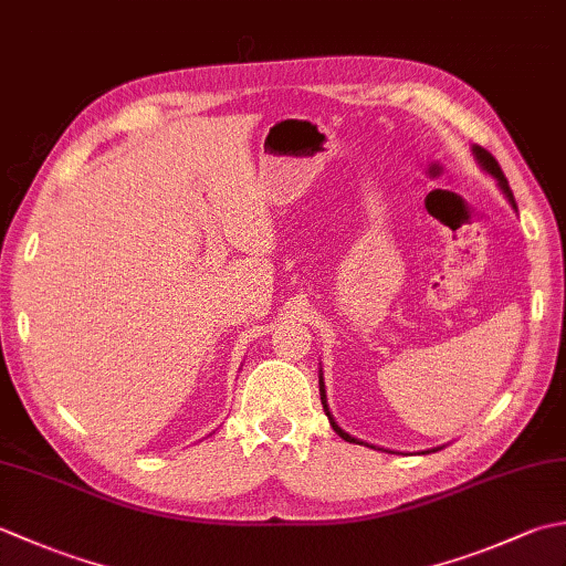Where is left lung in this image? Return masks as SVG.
Masks as SVG:
<instances>
[{"label": "left lung", "mask_w": 566, "mask_h": 566, "mask_svg": "<svg viewBox=\"0 0 566 566\" xmlns=\"http://www.w3.org/2000/svg\"><path fill=\"white\" fill-rule=\"evenodd\" d=\"M473 157H475V161L481 164V169H483V171H489V174L493 176V179L497 181V186H501V191L505 193L507 203H511V206L517 210V203H515V198H513L511 186H507V179H505V174H503V169H501V164H497V161L493 159V154H491V151H485L483 147H475V144H473ZM318 392H321V405H324V412H326L328 422H331V427H334L336 434H338L340 439L350 441V444H365V441H360V439H356V437H350L348 431H343V429L336 424V419L331 417V412H328V405H326V385H324V373L318 375ZM365 447H370V444H365ZM431 451H439V449H431Z\"/></svg>", "instance_id": "obj_1"}]
</instances>
